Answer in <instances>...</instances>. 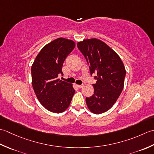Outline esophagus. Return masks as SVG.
<instances>
[{"label": "esophagus", "instance_id": "1", "mask_svg": "<svg viewBox=\"0 0 154 154\" xmlns=\"http://www.w3.org/2000/svg\"><path fill=\"white\" fill-rule=\"evenodd\" d=\"M76 86L78 88H82L83 87V85H76Z\"/></svg>", "mask_w": 154, "mask_h": 154}]
</instances>
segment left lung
I'll use <instances>...</instances> for the list:
<instances>
[{"mask_svg": "<svg viewBox=\"0 0 154 154\" xmlns=\"http://www.w3.org/2000/svg\"><path fill=\"white\" fill-rule=\"evenodd\" d=\"M77 46L89 64L91 76L96 73L97 80L92 84L94 94L86 98L88 108L99 114L110 109L124 88L126 71L117 53L102 40H84Z\"/></svg>", "mask_w": 154, "mask_h": 154, "instance_id": "obj_1", "label": "left lung"}]
</instances>
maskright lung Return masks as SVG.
Listing matches in <instances>:
<instances>
[{
  "label": "right lung",
  "mask_w": 154,
  "mask_h": 154,
  "mask_svg": "<svg viewBox=\"0 0 154 154\" xmlns=\"http://www.w3.org/2000/svg\"><path fill=\"white\" fill-rule=\"evenodd\" d=\"M75 42L58 38L42 48L31 68L32 87L38 100L48 111L64 112L72 101L75 90L72 84L60 80L62 65L73 51Z\"/></svg>",
  "instance_id": "obj_1"
}]
</instances>
